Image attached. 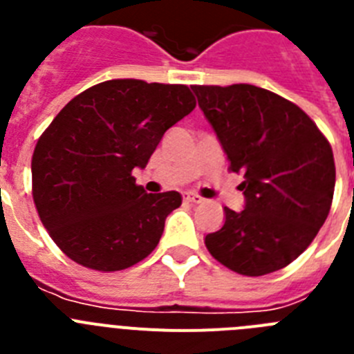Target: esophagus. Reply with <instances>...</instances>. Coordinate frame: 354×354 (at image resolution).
Segmentation results:
<instances>
[{
    "instance_id": "1",
    "label": "esophagus",
    "mask_w": 354,
    "mask_h": 354,
    "mask_svg": "<svg viewBox=\"0 0 354 354\" xmlns=\"http://www.w3.org/2000/svg\"><path fill=\"white\" fill-rule=\"evenodd\" d=\"M184 202H189V204H202L204 198L195 193H184Z\"/></svg>"
}]
</instances>
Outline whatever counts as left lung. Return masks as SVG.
Here are the masks:
<instances>
[{
    "mask_svg": "<svg viewBox=\"0 0 354 354\" xmlns=\"http://www.w3.org/2000/svg\"><path fill=\"white\" fill-rule=\"evenodd\" d=\"M227 158L243 174L241 212L205 236L216 261L245 277L282 270L326 221L335 189L330 142L299 106L255 84H193Z\"/></svg>",
    "mask_w": 354,
    "mask_h": 354,
    "instance_id": "1",
    "label": "left lung"
}]
</instances>
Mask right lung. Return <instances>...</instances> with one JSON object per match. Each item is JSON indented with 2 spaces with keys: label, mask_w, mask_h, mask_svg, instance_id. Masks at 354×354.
I'll return each instance as SVG.
<instances>
[{
  "label": "right lung",
  "mask_w": 354,
  "mask_h": 354,
  "mask_svg": "<svg viewBox=\"0 0 354 354\" xmlns=\"http://www.w3.org/2000/svg\"><path fill=\"white\" fill-rule=\"evenodd\" d=\"M196 101L186 84L109 80L65 104L31 158V195L56 246L93 271H120L149 257L177 192L145 193V168L165 131Z\"/></svg>",
  "instance_id": "obj_1"
}]
</instances>
